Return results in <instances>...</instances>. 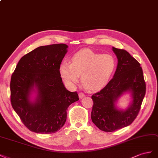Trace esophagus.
<instances>
[{"label":"esophagus","mask_w":158,"mask_h":158,"mask_svg":"<svg viewBox=\"0 0 158 158\" xmlns=\"http://www.w3.org/2000/svg\"><path fill=\"white\" fill-rule=\"evenodd\" d=\"M85 97V94L83 93H79V97L80 98H83Z\"/></svg>","instance_id":"34e87169"}]
</instances>
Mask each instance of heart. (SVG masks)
I'll use <instances>...</instances> for the list:
<instances>
[{"instance_id":"1","label":"heart","mask_w":158,"mask_h":158,"mask_svg":"<svg viewBox=\"0 0 158 158\" xmlns=\"http://www.w3.org/2000/svg\"><path fill=\"white\" fill-rule=\"evenodd\" d=\"M115 67V60L111 55L83 49L72 57L71 64L63 63L60 71L61 77L69 85L77 84L81 77L83 87L89 91H96L106 85Z\"/></svg>"}]
</instances>
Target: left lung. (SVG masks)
<instances>
[{"mask_svg":"<svg viewBox=\"0 0 158 158\" xmlns=\"http://www.w3.org/2000/svg\"><path fill=\"white\" fill-rule=\"evenodd\" d=\"M118 59L115 73L100 91L93 94L91 119L104 132H114L131 124L140 110L146 94V83L139 63L123 49L112 48ZM127 91L132 93L133 103L126 111L117 110L114 103Z\"/></svg>","mask_w":158,"mask_h":158,"instance_id":"obj_1","label":"left lung"}]
</instances>
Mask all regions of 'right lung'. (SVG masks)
<instances>
[{
	"instance_id": "obj_1",
	"label": "right lung",
	"mask_w": 158,
	"mask_h": 158,
	"mask_svg": "<svg viewBox=\"0 0 158 158\" xmlns=\"http://www.w3.org/2000/svg\"><path fill=\"white\" fill-rule=\"evenodd\" d=\"M68 46L52 44L35 48L18 63L10 79V102L21 121L30 131L52 134L60 130L67 119V109L79 100L76 91L65 88L60 71ZM35 86L39 95L29 100Z\"/></svg>"
}]
</instances>
